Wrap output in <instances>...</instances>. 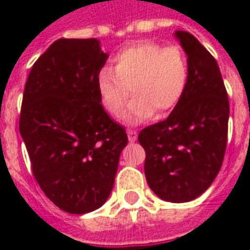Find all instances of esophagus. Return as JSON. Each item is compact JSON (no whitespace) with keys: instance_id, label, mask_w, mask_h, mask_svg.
Instances as JSON below:
<instances>
[{"instance_id":"34e87169","label":"esophagus","mask_w":250,"mask_h":250,"mask_svg":"<svg viewBox=\"0 0 250 250\" xmlns=\"http://www.w3.org/2000/svg\"><path fill=\"white\" fill-rule=\"evenodd\" d=\"M127 135H128V141L130 142H135L138 139V132L135 130H128Z\"/></svg>"}]
</instances>
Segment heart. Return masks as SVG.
<instances>
[{
	"label": "heart",
	"instance_id": "obj_1",
	"mask_svg": "<svg viewBox=\"0 0 250 250\" xmlns=\"http://www.w3.org/2000/svg\"><path fill=\"white\" fill-rule=\"evenodd\" d=\"M112 69L98 73V91L104 108L119 118L131 91L134 99L123 119L130 125L170 114L184 98L188 83V62L178 46L139 41L112 57Z\"/></svg>",
	"mask_w": 250,
	"mask_h": 250
}]
</instances>
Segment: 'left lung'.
Wrapping results in <instances>:
<instances>
[{
	"label": "left lung",
	"instance_id": "obj_1",
	"mask_svg": "<svg viewBox=\"0 0 250 250\" xmlns=\"http://www.w3.org/2000/svg\"><path fill=\"white\" fill-rule=\"evenodd\" d=\"M188 55L184 98L166 120L139 132L147 184L159 198L193 201L208 190L224 161L229 99L215 59L193 35L175 32Z\"/></svg>",
	"mask_w": 250,
	"mask_h": 250
}]
</instances>
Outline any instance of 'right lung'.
I'll return each instance as SVG.
<instances>
[{"label": "right lung", "mask_w": 250, "mask_h": 250, "mask_svg": "<svg viewBox=\"0 0 250 250\" xmlns=\"http://www.w3.org/2000/svg\"><path fill=\"white\" fill-rule=\"evenodd\" d=\"M108 55L96 39L55 41L30 69L20 134L41 190L60 209H99L114 188L128 138L109 118L98 91Z\"/></svg>", "instance_id": "add662e5"}]
</instances>
